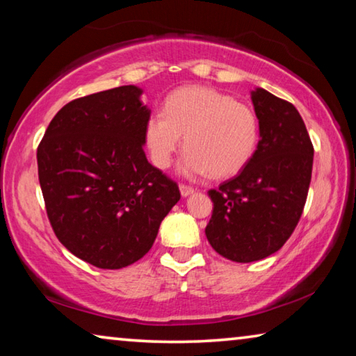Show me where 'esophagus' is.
<instances>
[{
	"mask_svg": "<svg viewBox=\"0 0 356 356\" xmlns=\"http://www.w3.org/2000/svg\"><path fill=\"white\" fill-rule=\"evenodd\" d=\"M179 190H180V195H182L184 197L190 196L191 193L195 191V188H191V186H188V185H184V184H180V185H179Z\"/></svg>",
	"mask_w": 356,
	"mask_h": 356,
	"instance_id": "34e87169",
	"label": "esophagus"
}]
</instances>
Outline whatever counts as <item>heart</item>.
<instances>
[{"label": "heart", "instance_id": "heart-1", "mask_svg": "<svg viewBox=\"0 0 356 356\" xmlns=\"http://www.w3.org/2000/svg\"><path fill=\"white\" fill-rule=\"evenodd\" d=\"M180 171L186 176H236L250 163L259 144V119L252 108L213 88H179L168 95L163 113L144 124V144L154 166L168 170L182 146Z\"/></svg>", "mask_w": 356, "mask_h": 356}]
</instances>
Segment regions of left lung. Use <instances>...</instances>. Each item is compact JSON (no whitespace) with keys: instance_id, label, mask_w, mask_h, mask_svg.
I'll list each match as a JSON object with an SVG mask.
<instances>
[{"instance_id":"left-lung-1","label":"left lung","mask_w":356,"mask_h":356,"mask_svg":"<svg viewBox=\"0 0 356 356\" xmlns=\"http://www.w3.org/2000/svg\"><path fill=\"white\" fill-rule=\"evenodd\" d=\"M251 100L261 140L240 174L209 190L213 212L206 227L218 254L243 264L268 257L292 236L303 213L314 156L297 108L262 88L251 92Z\"/></svg>"}]
</instances>
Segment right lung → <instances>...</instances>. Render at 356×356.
Here are the masks:
<instances>
[{
  "label": "right lung",
  "mask_w": 356,
  "mask_h": 356,
  "mask_svg": "<svg viewBox=\"0 0 356 356\" xmlns=\"http://www.w3.org/2000/svg\"><path fill=\"white\" fill-rule=\"evenodd\" d=\"M141 94L130 84L69 102L38 147L53 231L72 254L99 268L140 261L180 200L177 184L144 154L150 110Z\"/></svg>",
  "instance_id": "1"
}]
</instances>
